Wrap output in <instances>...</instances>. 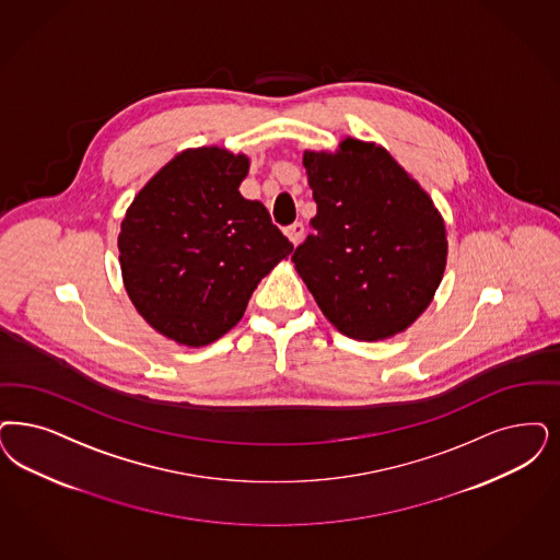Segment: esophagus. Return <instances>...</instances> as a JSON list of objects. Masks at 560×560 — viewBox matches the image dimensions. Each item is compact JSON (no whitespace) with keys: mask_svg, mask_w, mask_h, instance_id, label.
I'll list each match as a JSON object with an SVG mask.
<instances>
[{"mask_svg":"<svg viewBox=\"0 0 560 560\" xmlns=\"http://www.w3.org/2000/svg\"><path fill=\"white\" fill-rule=\"evenodd\" d=\"M285 235L290 237L291 244H300V240L304 237V225L300 223V221H295V223H291L285 228Z\"/></svg>","mask_w":560,"mask_h":560,"instance_id":"34e87169","label":"esophagus"}]
</instances>
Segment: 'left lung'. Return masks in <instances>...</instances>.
Instances as JSON below:
<instances>
[{"instance_id": "left-lung-1", "label": "left lung", "mask_w": 560, "mask_h": 560, "mask_svg": "<svg viewBox=\"0 0 560 560\" xmlns=\"http://www.w3.org/2000/svg\"><path fill=\"white\" fill-rule=\"evenodd\" d=\"M314 232L291 260L343 335L378 341L406 330L432 302L446 265L441 212L383 147L346 138L306 153Z\"/></svg>"}]
</instances>
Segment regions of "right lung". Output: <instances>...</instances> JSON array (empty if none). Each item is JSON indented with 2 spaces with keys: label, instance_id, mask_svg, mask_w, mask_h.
Listing matches in <instances>:
<instances>
[{
  "label": "right lung",
  "instance_id": "right-lung-1",
  "mask_svg": "<svg viewBox=\"0 0 560 560\" xmlns=\"http://www.w3.org/2000/svg\"><path fill=\"white\" fill-rule=\"evenodd\" d=\"M248 156L219 147L174 156L138 192L117 237L138 314L184 346H209L244 316L252 291L293 244L240 184Z\"/></svg>",
  "mask_w": 560,
  "mask_h": 560
}]
</instances>
